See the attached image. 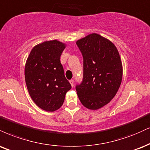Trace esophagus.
I'll use <instances>...</instances> for the list:
<instances>
[{
    "instance_id": "obj_1",
    "label": "esophagus",
    "mask_w": 150,
    "mask_h": 150,
    "mask_svg": "<svg viewBox=\"0 0 150 150\" xmlns=\"http://www.w3.org/2000/svg\"><path fill=\"white\" fill-rule=\"evenodd\" d=\"M69 82L70 83V84H71V86H74V80H70Z\"/></svg>"
}]
</instances>
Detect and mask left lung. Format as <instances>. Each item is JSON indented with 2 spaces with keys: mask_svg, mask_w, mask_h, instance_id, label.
<instances>
[{
  "mask_svg": "<svg viewBox=\"0 0 150 150\" xmlns=\"http://www.w3.org/2000/svg\"><path fill=\"white\" fill-rule=\"evenodd\" d=\"M83 57V79L76 85L84 107L98 110L115 97L122 80V64L112 42L96 33L77 41Z\"/></svg>",
  "mask_w": 150,
  "mask_h": 150,
  "instance_id": "left-lung-1",
  "label": "left lung"
}]
</instances>
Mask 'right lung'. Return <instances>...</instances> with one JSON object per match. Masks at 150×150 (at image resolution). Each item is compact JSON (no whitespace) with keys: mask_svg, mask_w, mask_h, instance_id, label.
Segmentation results:
<instances>
[{"mask_svg":"<svg viewBox=\"0 0 150 150\" xmlns=\"http://www.w3.org/2000/svg\"><path fill=\"white\" fill-rule=\"evenodd\" d=\"M64 43L46 41L32 49L25 66V80L34 103L44 110L53 112L61 107L71 89L66 78L60 57Z\"/></svg>","mask_w":150,"mask_h":150,"instance_id":"obj_1","label":"right lung"}]
</instances>
